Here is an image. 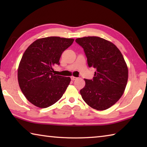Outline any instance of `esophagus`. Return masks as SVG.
Instances as JSON below:
<instances>
[{
	"mask_svg": "<svg viewBox=\"0 0 147 147\" xmlns=\"http://www.w3.org/2000/svg\"><path fill=\"white\" fill-rule=\"evenodd\" d=\"M71 78L72 80H75L76 79H77L76 77H74V76H71Z\"/></svg>",
	"mask_w": 147,
	"mask_h": 147,
	"instance_id": "obj_1",
	"label": "esophagus"
}]
</instances>
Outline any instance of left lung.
<instances>
[{
	"label": "left lung",
	"mask_w": 147,
	"mask_h": 147,
	"mask_svg": "<svg viewBox=\"0 0 147 147\" xmlns=\"http://www.w3.org/2000/svg\"><path fill=\"white\" fill-rule=\"evenodd\" d=\"M75 41L84 49L88 66L96 69L93 79H84L82 97L94 109H108L120 99L127 84L128 70L123 56L113 43L99 37Z\"/></svg>",
	"instance_id": "left-lung-1"
}]
</instances>
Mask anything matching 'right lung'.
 I'll use <instances>...</instances> for the list:
<instances>
[{
  "label": "right lung",
  "instance_id": "obj_1",
  "mask_svg": "<svg viewBox=\"0 0 147 147\" xmlns=\"http://www.w3.org/2000/svg\"><path fill=\"white\" fill-rule=\"evenodd\" d=\"M74 39L48 37L37 39L23 54L17 76L21 91L27 100L41 108L51 106L63 96L70 77L53 74V67L59 64L63 52Z\"/></svg>",
  "mask_w": 147,
  "mask_h": 147
}]
</instances>
